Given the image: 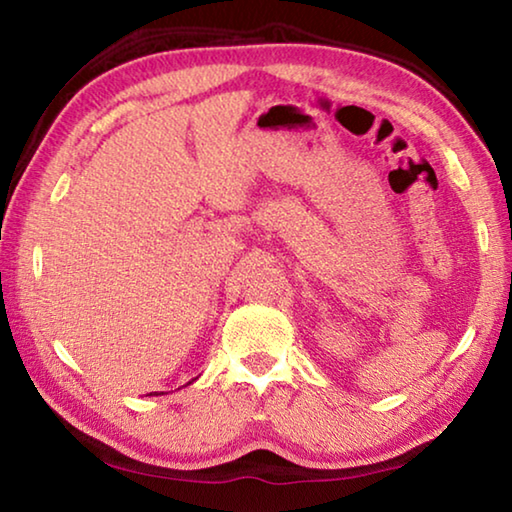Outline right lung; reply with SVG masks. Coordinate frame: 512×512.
Here are the masks:
<instances>
[{"label": "right lung", "mask_w": 512, "mask_h": 512, "mask_svg": "<svg viewBox=\"0 0 512 512\" xmlns=\"http://www.w3.org/2000/svg\"><path fill=\"white\" fill-rule=\"evenodd\" d=\"M151 395H153V393H151ZM158 395H164V393H158Z\"/></svg>", "instance_id": "add662e5"}]
</instances>
